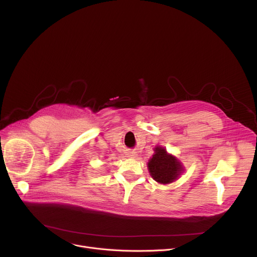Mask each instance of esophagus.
Instances as JSON below:
<instances>
[{
  "label": "esophagus",
  "instance_id": "34e87169",
  "mask_svg": "<svg viewBox=\"0 0 257 257\" xmlns=\"http://www.w3.org/2000/svg\"><path fill=\"white\" fill-rule=\"evenodd\" d=\"M127 157L130 158V159H135V158L137 157V155H136V153H134V152H129V153L127 154Z\"/></svg>",
  "mask_w": 257,
  "mask_h": 257
}]
</instances>
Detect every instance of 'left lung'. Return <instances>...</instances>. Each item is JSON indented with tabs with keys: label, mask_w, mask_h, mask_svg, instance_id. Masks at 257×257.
I'll return each instance as SVG.
<instances>
[{
	"label": "left lung",
	"mask_w": 257,
	"mask_h": 257,
	"mask_svg": "<svg viewBox=\"0 0 257 257\" xmlns=\"http://www.w3.org/2000/svg\"><path fill=\"white\" fill-rule=\"evenodd\" d=\"M154 155L149 160L148 169L152 178L159 184H170L180 178L185 169L183 164L163 146L157 145Z\"/></svg>",
	"instance_id": "left-lung-1"
}]
</instances>
